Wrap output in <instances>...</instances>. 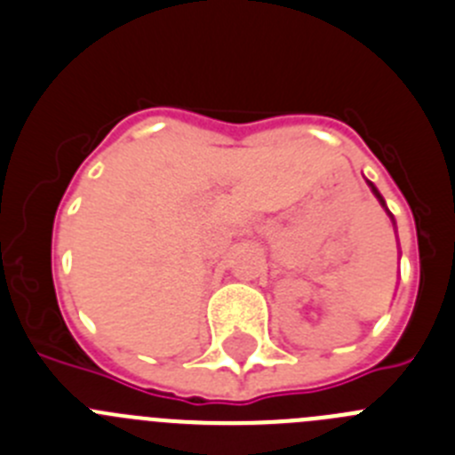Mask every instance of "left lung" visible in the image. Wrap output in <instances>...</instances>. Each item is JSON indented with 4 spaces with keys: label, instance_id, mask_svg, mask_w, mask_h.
Returning <instances> with one entry per match:
<instances>
[{
    "label": "left lung",
    "instance_id": "obj_1",
    "mask_svg": "<svg viewBox=\"0 0 455 455\" xmlns=\"http://www.w3.org/2000/svg\"><path fill=\"white\" fill-rule=\"evenodd\" d=\"M367 186H370V188H371V192H374V197H376V199H379V204H380V206L386 208V212H387V215H390L392 224H396V222H395V218H392V212H390V211H387V204H386V199H383V195H380V192H379V188H376V186H374V183H371V181H367Z\"/></svg>",
    "mask_w": 455,
    "mask_h": 455
}]
</instances>
